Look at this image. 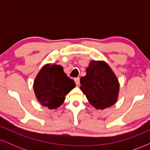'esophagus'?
Here are the masks:
<instances>
[{"label": "esophagus", "instance_id": "obj_1", "mask_svg": "<svg viewBox=\"0 0 150 150\" xmlns=\"http://www.w3.org/2000/svg\"><path fill=\"white\" fill-rule=\"evenodd\" d=\"M75 83H76L77 86H78L79 85H80V78H79V77L75 78Z\"/></svg>", "mask_w": 150, "mask_h": 150}]
</instances>
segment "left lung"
Instances as JSON below:
<instances>
[{
	"mask_svg": "<svg viewBox=\"0 0 150 150\" xmlns=\"http://www.w3.org/2000/svg\"><path fill=\"white\" fill-rule=\"evenodd\" d=\"M87 74L80 78V89L96 109L111 107L118 101L120 84L111 67L104 61H91Z\"/></svg>",
	"mask_w": 150,
	"mask_h": 150,
	"instance_id": "left-lung-1",
	"label": "left lung"
}]
</instances>
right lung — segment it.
I'll return each mask as SVG.
<instances>
[{
    "label": "right lung",
    "instance_id": "obj_1",
    "mask_svg": "<svg viewBox=\"0 0 150 150\" xmlns=\"http://www.w3.org/2000/svg\"><path fill=\"white\" fill-rule=\"evenodd\" d=\"M75 87L61 65H44L34 81V92L37 101L49 109H56L64 102L65 97Z\"/></svg>",
    "mask_w": 150,
    "mask_h": 150
}]
</instances>
